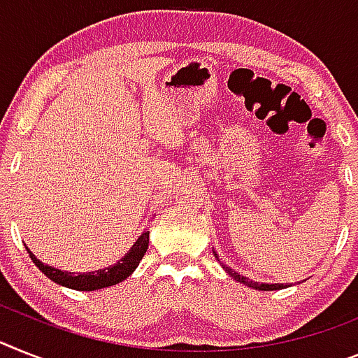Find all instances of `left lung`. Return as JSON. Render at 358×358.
I'll return each instance as SVG.
<instances>
[{"label":"left lung","instance_id":"obj_1","mask_svg":"<svg viewBox=\"0 0 358 358\" xmlns=\"http://www.w3.org/2000/svg\"><path fill=\"white\" fill-rule=\"evenodd\" d=\"M224 269H225V271H227V273H229V275L233 276V278H235L236 282H240V284H244V286L255 287V289H258V291H275V289H282V287H286V286H284V284H260V282L248 280L245 276L238 275V273L233 271L231 267H225V266H224Z\"/></svg>","mask_w":358,"mask_h":358}]
</instances>
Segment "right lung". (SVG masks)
<instances>
[{
	"label": "right lung",
	"instance_id": "right-lung-1",
	"mask_svg": "<svg viewBox=\"0 0 358 358\" xmlns=\"http://www.w3.org/2000/svg\"><path fill=\"white\" fill-rule=\"evenodd\" d=\"M147 248H149V231H143L142 235L138 236V240L133 244V248L129 249V253L122 260L114 264V266L98 269V271L92 273H76V275H72L69 271H62V269H56L52 266H47V264L40 262L29 249L27 251H29V257L36 264V267L45 276H49L50 280L59 284V286H65L69 289L76 291H96L101 289V287L114 286V284H120L122 280H125L138 267L140 260L145 255Z\"/></svg>",
	"mask_w": 358,
	"mask_h": 358
}]
</instances>
